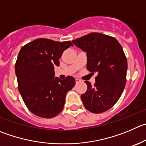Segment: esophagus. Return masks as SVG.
I'll return each instance as SVG.
<instances>
[{
  "label": "esophagus",
  "instance_id": "34e87169",
  "mask_svg": "<svg viewBox=\"0 0 146 146\" xmlns=\"http://www.w3.org/2000/svg\"><path fill=\"white\" fill-rule=\"evenodd\" d=\"M75 81H76V83H79V82H81V80H80V79L76 78L75 79Z\"/></svg>",
  "mask_w": 146,
  "mask_h": 146
}]
</instances>
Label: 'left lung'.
I'll return each mask as SVG.
<instances>
[{"instance_id":"1","label":"left lung","mask_w":146,"mask_h":146,"mask_svg":"<svg viewBox=\"0 0 146 146\" xmlns=\"http://www.w3.org/2000/svg\"><path fill=\"white\" fill-rule=\"evenodd\" d=\"M72 43L87 53V70L98 73L94 86L85 81L83 105L93 113L108 110L117 102L126 84L127 62L123 47L115 38L100 33H90Z\"/></svg>"}]
</instances>
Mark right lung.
Listing matches in <instances>:
<instances>
[{
	"instance_id": "right-lung-1",
	"label": "right lung",
	"mask_w": 146,
	"mask_h": 146,
	"mask_svg": "<svg viewBox=\"0 0 146 146\" xmlns=\"http://www.w3.org/2000/svg\"><path fill=\"white\" fill-rule=\"evenodd\" d=\"M72 46L70 41L38 38L21 48L15 65L18 88L26 107L36 115L51 118L63 110L75 79L54 77V66L59 65L64 51Z\"/></svg>"
}]
</instances>
